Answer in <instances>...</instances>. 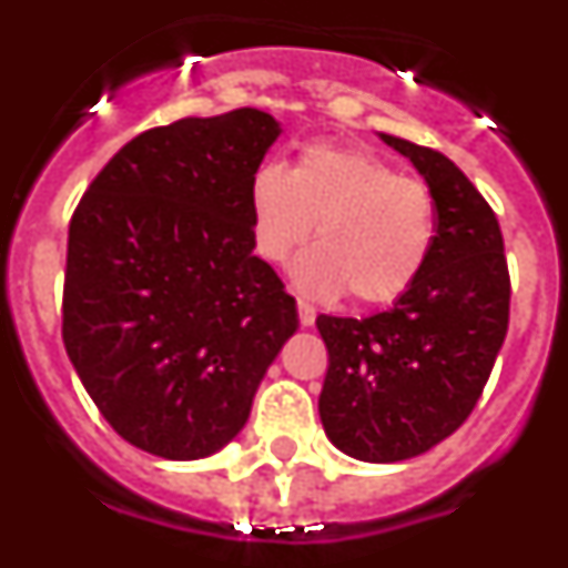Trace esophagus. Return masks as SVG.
Here are the masks:
<instances>
[{"mask_svg": "<svg viewBox=\"0 0 568 568\" xmlns=\"http://www.w3.org/2000/svg\"><path fill=\"white\" fill-rule=\"evenodd\" d=\"M298 321H301V327H313L315 324L313 304H307V301H301V298H298Z\"/></svg>", "mask_w": 568, "mask_h": 568, "instance_id": "esophagus-1", "label": "esophagus"}]
</instances>
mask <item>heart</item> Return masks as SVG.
<instances>
[{
    "label": "heart",
    "mask_w": 568,
    "mask_h": 568,
    "mask_svg": "<svg viewBox=\"0 0 568 568\" xmlns=\"http://www.w3.org/2000/svg\"><path fill=\"white\" fill-rule=\"evenodd\" d=\"M255 253L284 264L315 230L318 247L295 264L313 298L393 304L424 273L435 244L433 190L378 155L344 144H307L293 170L264 162L250 179Z\"/></svg>",
    "instance_id": "obj_1"
}]
</instances>
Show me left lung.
<instances>
[{
    "label": "left lung",
    "mask_w": 568,
    "mask_h": 568,
    "mask_svg": "<svg viewBox=\"0 0 568 568\" xmlns=\"http://www.w3.org/2000/svg\"><path fill=\"white\" fill-rule=\"evenodd\" d=\"M426 179L435 244L393 310L318 315L329 366L318 395L327 438L369 464L433 449L478 404L509 329V267L500 224L444 153L381 133Z\"/></svg>",
    "instance_id": "1"
}]
</instances>
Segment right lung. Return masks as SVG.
I'll return each mask as SVG.
<instances>
[{"label":"right lung","instance_id":"add662e5","mask_svg":"<svg viewBox=\"0 0 568 568\" xmlns=\"http://www.w3.org/2000/svg\"><path fill=\"white\" fill-rule=\"evenodd\" d=\"M281 128L255 108L130 139L73 210L62 341L115 433L168 460L219 453L298 327L253 255L250 179Z\"/></svg>","mask_w":568,"mask_h":568}]
</instances>
